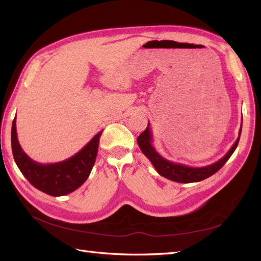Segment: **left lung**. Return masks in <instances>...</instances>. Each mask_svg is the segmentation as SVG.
Listing matches in <instances>:
<instances>
[{
  "label": "left lung",
  "mask_w": 261,
  "mask_h": 261,
  "mask_svg": "<svg viewBox=\"0 0 261 261\" xmlns=\"http://www.w3.org/2000/svg\"><path fill=\"white\" fill-rule=\"evenodd\" d=\"M242 130V121H241V127L239 130V137L233 143V146L230 148V150L225 153L223 158H221L218 162L207 165L205 167H190V166H185L181 164H176L169 160L163 158L160 154L156 151V149L152 146V134L149 127V122L147 129L142 132V134L138 137L137 142L139 145L142 153L150 160L154 169L157 170L159 175L166 177L167 179H170L177 182H196L201 181L207 177L215 174L223 165L228 162V159L232 156L236 148L239 143L240 135Z\"/></svg>",
  "instance_id": "obj_1"
}]
</instances>
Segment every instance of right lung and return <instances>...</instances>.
Segmentation results:
<instances>
[{
	"label": "right lung",
	"instance_id": "add662e5",
	"mask_svg": "<svg viewBox=\"0 0 261 261\" xmlns=\"http://www.w3.org/2000/svg\"><path fill=\"white\" fill-rule=\"evenodd\" d=\"M99 131L87 145L73 157L56 164H39L22 150L16 136L15 119L11 131V145L14 162L32 186L51 196H63L84 184L90 176L97 156Z\"/></svg>",
	"mask_w": 261,
	"mask_h": 261
}]
</instances>
